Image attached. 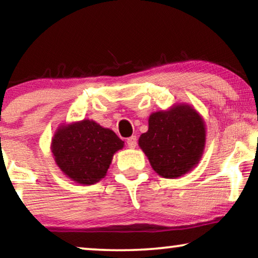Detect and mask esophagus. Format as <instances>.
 Masks as SVG:
<instances>
[{
	"label": "esophagus",
	"instance_id": "obj_1",
	"mask_svg": "<svg viewBox=\"0 0 258 258\" xmlns=\"http://www.w3.org/2000/svg\"><path fill=\"white\" fill-rule=\"evenodd\" d=\"M126 144H128V147L130 148V149H135L136 146H137V139H136V136L129 137V139L126 140Z\"/></svg>",
	"mask_w": 258,
	"mask_h": 258
}]
</instances>
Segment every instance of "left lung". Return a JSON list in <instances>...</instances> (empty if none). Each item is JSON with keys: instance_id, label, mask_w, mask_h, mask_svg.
I'll return each instance as SVG.
<instances>
[{"instance_id": "left-lung-1", "label": "left lung", "mask_w": 258, "mask_h": 258, "mask_svg": "<svg viewBox=\"0 0 258 258\" xmlns=\"http://www.w3.org/2000/svg\"><path fill=\"white\" fill-rule=\"evenodd\" d=\"M149 128L139 139L155 172L181 177L199 164L206 147V122L190 104L177 103L149 116Z\"/></svg>"}]
</instances>
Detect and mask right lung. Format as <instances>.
I'll return each mask as SVG.
<instances>
[{
	"mask_svg": "<svg viewBox=\"0 0 258 258\" xmlns=\"http://www.w3.org/2000/svg\"><path fill=\"white\" fill-rule=\"evenodd\" d=\"M124 142L93 119L61 124L51 139L52 157L72 181L91 185L105 177L112 157Z\"/></svg>",
	"mask_w": 258,
	"mask_h": 258,
	"instance_id": "obj_1",
	"label": "right lung"
}]
</instances>
